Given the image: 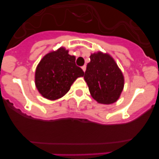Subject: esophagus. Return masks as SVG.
<instances>
[{
	"instance_id": "obj_1",
	"label": "esophagus",
	"mask_w": 159,
	"mask_h": 159,
	"mask_svg": "<svg viewBox=\"0 0 159 159\" xmlns=\"http://www.w3.org/2000/svg\"><path fill=\"white\" fill-rule=\"evenodd\" d=\"M81 68H82V70H83V71H85V70H86V66L85 65H84V66H82L81 67Z\"/></svg>"
}]
</instances>
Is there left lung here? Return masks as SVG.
<instances>
[{
    "label": "left lung",
    "mask_w": 159,
    "mask_h": 159,
    "mask_svg": "<svg viewBox=\"0 0 159 159\" xmlns=\"http://www.w3.org/2000/svg\"><path fill=\"white\" fill-rule=\"evenodd\" d=\"M84 81L91 95L98 103L110 105L117 102L124 88V76L116 62L108 54H91Z\"/></svg>",
    "instance_id": "8db88e82"
}]
</instances>
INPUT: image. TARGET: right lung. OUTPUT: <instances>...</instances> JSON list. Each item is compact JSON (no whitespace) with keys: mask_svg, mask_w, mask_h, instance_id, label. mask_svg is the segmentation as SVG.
<instances>
[{"mask_svg":"<svg viewBox=\"0 0 159 159\" xmlns=\"http://www.w3.org/2000/svg\"><path fill=\"white\" fill-rule=\"evenodd\" d=\"M84 76V71L75 64V57L60 48L46 54L37 66L35 85L40 94L49 100L63 97L74 81Z\"/></svg>","mask_w":159,"mask_h":159,"instance_id":"1","label":"right lung"}]
</instances>
